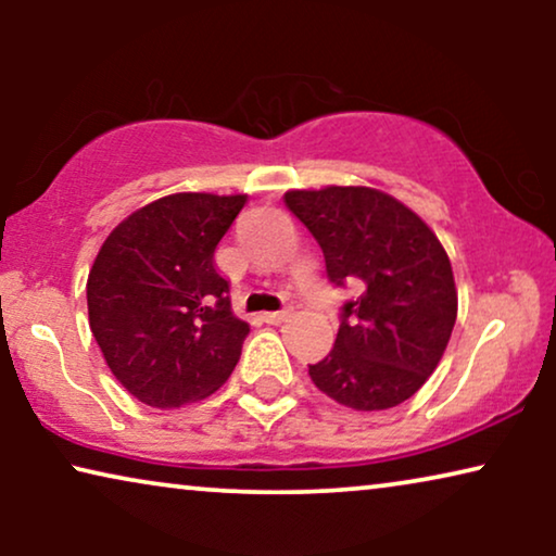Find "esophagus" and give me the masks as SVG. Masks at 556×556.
<instances>
[{
	"label": "esophagus",
	"instance_id": "34e87169",
	"mask_svg": "<svg viewBox=\"0 0 556 556\" xmlns=\"http://www.w3.org/2000/svg\"><path fill=\"white\" fill-rule=\"evenodd\" d=\"M291 314H293V306H286L280 311H270V314H263V318H265V324H280V321H286V318H291Z\"/></svg>",
	"mask_w": 556,
	"mask_h": 556
}]
</instances>
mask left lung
Returning <instances> with one entry per match:
<instances>
[{
	"instance_id": "obj_1",
	"label": "left lung",
	"mask_w": 556,
	"mask_h": 556,
	"mask_svg": "<svg viewBox=\"0 0 556 556\" xmlns=\"http://www.w3.org/2000/svg\"><path fill=\"white\" fill-rule=\"evenodd\" d=\"M283 200L321 245L331 283L362 291L341 308L329 356L308 364L311 379L344 407H397L435 371L458 316L445 248L379 189H291Z\"/></svg>"
}]
</instances>
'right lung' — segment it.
I'll return each instance as SVG.
<instances>
[{"label":"right lung","instance_id":"right-lung-1","mask_svg":"<svg viewBox=\"0 0 556 556\" xmlns=\"http://www.w3.org/2000/svg\"><path fill=\"white\" fill-rule=\"evenodd\" d=\"M248 194L179 192L136 210L88 273L90 331L113 377L149 407L210 397L232 375L250 326L232 314L215 248Z\"/></svg>","mask_w":556,"mask_h":556}]
</instances>
